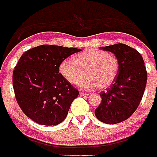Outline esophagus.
Instances as JSON below:
<instances>
[{
	"instance_id": "34e87169",
	"label": "esophagus",
	"mask_w": 157,
	"mask_h": 157,
	"mask_svg": "<svg viewBox=\"0 0 157 157\" xmlns=\"http://www.w3.org/2000/svg\"><path fill=\"white\" fill-rule=\"evenodd\" d=\"M88 94H89L85 93V92L80 91V96H87V95H88Z\"/></svg>"
}]
</instances>
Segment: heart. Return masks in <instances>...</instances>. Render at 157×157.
Returning <instances> with one entry per match:
<instances>
[{
  "label": "heart",
  "mask_w": 157,
  "mask_h": 157,
  "mask_svg": "<svg viewBox=\"0 0 157 157\" xmlns=\"http://www.w3.org/2000/svg\"><path fill=\"white\" fill-rule=\"evenodd\" d=\"M59 70L65 80L77 83L84 74L87 77L78 83L84 90L105 89L115 81L119 70L115 55L99 49H88L74 56V61L66 59L61 62Z\"/></svg>",
  "instance_id": "heart-1"
}]
</instances>
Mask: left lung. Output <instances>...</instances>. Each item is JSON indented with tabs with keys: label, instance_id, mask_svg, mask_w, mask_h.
<instances>
[{
	"label": "left lung",
	"instance_id": "obj_1",
	"mask_svg": "<svg viewBox=\"0 0 157 157\" xmlns=\"http://www.w3.org/2000/svg\"><path fill=\"white\" fill-rule=\"evenodd\" d=\"M115 55L119 70L114 83L100 94L101 103L95 109L99 121L117 124L128 119L138 108L147 81L145 63L141 54L122 43L101 47Z\"/></svg>",
	"mask_w": 157,
	"mask_h": 157
}]
</instances>
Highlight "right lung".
<instances>
[{
	"instance_id": "obj_1",
	"label": "right lung",
	"mask_w": 157,
	"mask_h": 157,
	"mask_svg": "<svg viewBox=\"0 0 157 157\" xmlns=\"http://www.w3.org/2000/svg\"><path fill=\"white\" fill-rule=\"evenodd\" d=\"M81 51L77 48L42 45L26 51L13 72L16 101L22 112L42 125H56L67 116L79 91L63 77L61 62Z\"/></svg>"
}]
</instances>
